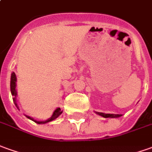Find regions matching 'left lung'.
<instances>
[{
  "label": "left lung",
  "mask_w": 152,
  "mask_h": 152,
  "mask_svg": "<svg viewBox=\"0 0 152 152\" xmlns=\"http://www.w3.org/2000/svg\"><path fill=\"white\" fill-rule=\"evenodd\" d=\"M98 115L102 116L103 118H118V117H121V115L119 114H117V115H114V114H105L103 113H97Z\"/></svg>",
  "instance_id": "8db88e82"
}]
</instances>
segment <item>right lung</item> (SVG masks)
<instances>
[{"mask_svg": "<svg viewBox=\"0 0 152 152\" xmlns=\"http://www.w3.org/2000/svg\"><path fill=\"white\" fill-rule=\"evenodd\" d=\"M15 82H16V77H15V73H12L11 74V78H10V92H11V95L13 96V102H14L15 105L16 106V107L18 108V106H17V103H16V100H15V96H16V90H15ZM62 113V112H61V109L58 107L57 109L55 110L54 112V113L52 115V117L50 118H49L48 120H46V121H42V122H37V121H34V122H36V123H38V124H44V123H47V122H51V121H53L54 120L55 118H57L60 115V114ZM28 118H30L31 120H33L32 118H30V117H27ZM34 121V120H33Z\"/></svg>", "mask_w": 152, "mask_h": 152, "instance_id": "right-lung-1", "label": "right lung"}]
</instances>
